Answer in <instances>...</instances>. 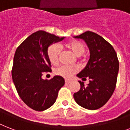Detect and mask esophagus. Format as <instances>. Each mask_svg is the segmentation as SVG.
<instances>
[{
	"label": "esophagus",
	"instance_id": "1",
	"mask_svg": "<svg viewBox=\"0 0 130 130\" xmlns=\"http://www.w3.org/2000/svg\"><path fill=\"white\" fill-rule=\"evenodd\" d=\"M69 83H71V80H65V84L66 85H68Z\"/></svg>",
	"mask_w": 130,
	"mask_h": 130
}]
</instances>
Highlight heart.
Listing matches in <instances>:
<instances>
[{
    "label": "heart",
    "mask_w": 130,
    "mask_h": 130,
    "mask_svg": "<svg viewBox=\"0 0 130 130\" xmlns=\"http://www.w3.org/2000/svg\"><path fill=\"white\" fill-rule=\"evenodd\" d=\"M67 46L74 52L75 55L78 56H81L85 51V45L80 41H71L70 43H68ZM60 50H61V47L57 43H54L48 47L47 56L50 63L52 64H56L58 63ZM78 71V67L77 66L63 65L56 68L54 70V74L66 79H69L72 78L74 74L77 73Z\"/></svg>",
    "instance_id": "b5f03b06"
}]
</instances>
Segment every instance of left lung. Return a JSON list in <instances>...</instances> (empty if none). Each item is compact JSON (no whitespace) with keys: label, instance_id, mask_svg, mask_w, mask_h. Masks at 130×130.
<instances>
[{"label":"left lung","instance_id":"obj_1","mask_svg":"<svg viewBox=\"0 0 130 130\" xmlns=\"http://www.w3.org/2000/svg\"><path fill=\"white\" fill-rule=\"evenodd\" d=\"M73 37L83 39L90 50L88 63L76 75L82 80L89 78V83L85 86L78 81L80 89L74 98L83 108L97 110L109 100L115 89L119 67L117 55L113 47L95 32L87 31Z\"/></svg>","mask_w":130,"mask_h":130}]
</instances>
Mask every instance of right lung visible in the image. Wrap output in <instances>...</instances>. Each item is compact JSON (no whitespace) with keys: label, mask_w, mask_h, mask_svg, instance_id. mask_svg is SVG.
Returning a JSON list of instances; mask_svg holds the SVG:
<instances>
[{"label":"right lung","mask_w":130,"mask_h":130,"mask_svg":"<svg viewBox=\"0 0 130 130\" xmlns=\"http://www.w3.org/2000/svg\"><path fill=\"white\" fill-rule=\"evenodd\" d=\"M65 39L44 30L28 37L17 48L13 58L12 78L22 100L36 111H43L56 102L58 91L65 85L63 77L55 76L47 80L43 72H51L47 49Z\"/></svg>","instance_id":"obj_1"}]
</instances>
